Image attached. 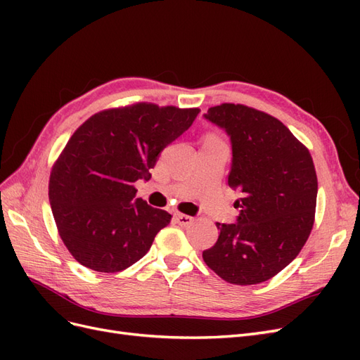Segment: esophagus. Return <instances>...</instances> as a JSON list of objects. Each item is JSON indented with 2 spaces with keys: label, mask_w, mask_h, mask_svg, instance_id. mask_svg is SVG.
Masks as SVG:
<instances>
[{
  "label": "esophagus",
  "mask_w": 360,
  "mask_h": 360,
  "mask_svg": "<svg viewBox=\"0 0 360 360\" xmlns=\"http://www.w3.org/2000/svg\"><path fill=\"white\" fill-rule=\"evenodd\" d=\"M176 221L183 225V226H189L191 224H193V217L192 216H188V214H181V213H177L176 214Z\"/></svg>",
  "instance_id": "esophagus-1"
}]
</instances>
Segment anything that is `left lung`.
<instances>
[{"label":"left lung","instance_id":"left-lung-1","mask_svg":"<svg viewBox=\"0 0 360 360\" xmlns=\"http://www.w3.org/2000/svg\"><path fill=\"white\" fill-rule=\"evenodd\" d=\"M230 136L228 186L242 193L234 224H219L205 264L230 284L254 285L285 269L307 243L317 202V174L308 148L279 120L224 103L204 114Z\"/></svg>","mask_w":360,"mask_h":360}]
</instances>
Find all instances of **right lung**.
<instances>
[{"instance_id": "obj_1", "label": "right lung", "mask_w": 360, "mask_h": 360, "mask_svg": "<svg viewBox=\"0 0 360 360\" xmlns=\"http://www.w3.org/2000/svg\"><path fill=\"white\" fill-rule=\"evenodd\" d=\"M198 114L136 103L94 114L72 135L51 171L49 202L78 263L115 274L148 252L171 214L136 198L134 183L150 180L162 150Z\"/></svg>"}]
</instances>
